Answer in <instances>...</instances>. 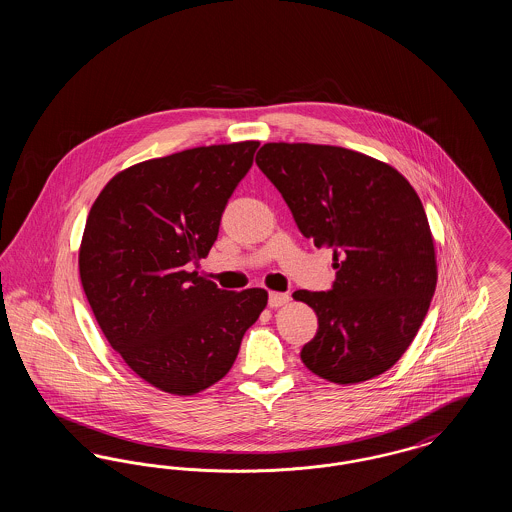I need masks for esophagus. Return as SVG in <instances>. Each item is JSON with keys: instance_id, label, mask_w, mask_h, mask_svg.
I'll return each mask as SVG.
<instances>
[{"instance_id": "1", "label": "esophagus", "mask_w": 512, "mask_h": 512, "mask_svg": "<svg viewBox=\"0 0 512 512\" xmlns=\"http://www.w3.org/2000/svg\"><path fill=\"white\" fill-rule=\"evenodd\" d=\"M288 301H290V295H288V293H268V307H272V309H278V307L286 305Z\"/></svg>"}]
</instances>
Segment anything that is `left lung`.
Listing matches in <instances>:
<instances>
[{"instance_id": "obj_1", "label": "left lung", "mask_w": 512, "mask_h": 512, "mask_svg": "<svg viewBox=\"0 0 512 512\" xmlns=\"http://www.w3.org/2000/svg\"><path fill=\"white\" fill-rule=\"evenodd\" d=\"M255 163L299 232L334 251L332 290L293 293L318 317L301 361L334 384L386 372L414 340L438 282L420 197L393 167L345 147L265 144Z\"/></svg>"}]
</instances>
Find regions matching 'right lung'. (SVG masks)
I'll use <instances>...</instances> for the list:
<instances>
[{
    "mask_svg": "<svg viewBox=\"0 0 512 512\" xmlns=\"http://www.w3.org/2000/svg\"><path fill=\"white\" fill-rule=\"evenodd\" d=\"M259 142L194 147L113 176L86 220L78 268L103 336L147 384L207 390L232 368L263 288L226 292L188 272L207 257L220 217Z\"/></svg>",
    "mask_w": 512,
    "mask_h": 512,
    "instance_id": "add662e5",
    "label": "right lung"
}]
</instances>
